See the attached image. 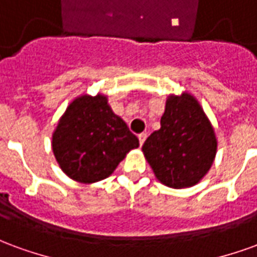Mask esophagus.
Wrapping results in <instances>:
<instances>
[{
    "label": "esophagus",
    "instance_id": "esophagus-1",
    "mask_svg": "<svg viewBox=\"0 0 257 257\" xmlns=\"http://www.w3.org/2000/svg\"><path fill=\"white\" fill-rule=\"evenodd\" d=\"M138 138H139V143H140V146H143V143H145L146 138H147V135H146V134H140L139 136H138Z\"/></svg>",
    "mask_w": 257,
    "mask_h": 257
}]
</instances>
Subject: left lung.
<instances>
[{
    "label": "left lung",
    "instance_id": "left-lung-1",
    "mask_svg": "<svg viewBox=\"0 0 257 257\" xmlns=\"http://www.w3.org/2000/svg\"><path fill=\"white\" fill-rule=\"evenodd\" d=\"M142 151L162 184L187 189L199 183L215 161L217 139L197 97L186 90L168 96L161 128L147 138Z\"/></svg>",
    "mask_w": 257,
    "mask_h": 257
}]
</instances>
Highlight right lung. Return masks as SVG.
Returning a JSON list of instances; mask_svg holds the SVG:
<instances>
[{
    "label": "right lung",
    "instance_id": "right-lung-1",
    "mask_svg": "<svg viewBox=\"0 0 257 257\" xmlns=\"http://www.w3.org/2000/svg\"><path fill=\"white\" fill-rule=\"evenodd\" d=\"M138 147V138L114 114L103 93L77 96L52 134V151L59 167L82 184L108 178L129 151Z\"/></svg>",
    "mask_w": 257,
    "mask_h": 257
}]
</instances>
